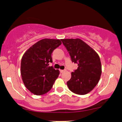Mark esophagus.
Here are the masks:
<instances>
[{"label": "esophagus", "mask_w": 122, "mask_h": 122, "mask_svg": "<svg viewBox=\"0 0 122 122\" xmlns=\"http://www.w3.org/2000/svg\"><path fill=\"white\" fill-rule=\"evenodd\" d=\"M65 71H66V70H60V72H61V73H62V72H64Z\"/></svg>", "instance_id": "1"}]
</instances>
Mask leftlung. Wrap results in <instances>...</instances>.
Instances as JSON below:
<instances>
[{
    "label": "left lung",
    "mask_w": 122,
    "mask_h": 122,
    "mask_svg": "<svg viewBox=\"0 0 122 122\" xmlns=\"http://www.w3.org/2000/svg\"><path fill=\"white\" fill-rule=\"evenodd\" d=\"M71 57L72 62L78 67L71 72L67 82L71 91L77 95H86L97 84L101 75V64L98 54L82 40L61 39Z\"/></svg>",
    "instance_id": "obj_1"
}]
</instances>
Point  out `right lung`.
Here are the masks:
<instances>
[{
	"instance_id": "right-lung-1",
	"label": "right lung",
	"mask_w": 122,
	"mask_h": 122,
	"mask_svg": "<svg viewBox=\"0 0 122 122\" xmlns=\"http://www.w3.org/2000/svg\"><path fill=\"white\" fill-rule=\"evenodd\" d=\"M61 44L59 39H43L29 48L23 55L21 74L25 87L33 94L42 95L51 89L60 74L49 63L52 53Z\"/></svg>"
}]
</instances>
